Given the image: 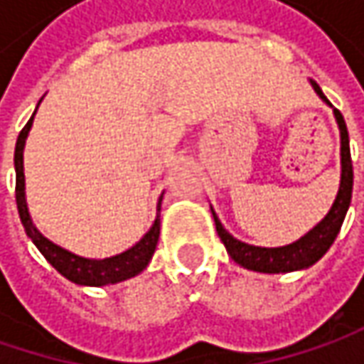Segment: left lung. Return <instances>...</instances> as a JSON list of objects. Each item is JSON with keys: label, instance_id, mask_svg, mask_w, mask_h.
I'll list each match as a JSON object with an SVG mask.
<instances>
[{"label": "left lung", "instance_id": "obj_1", "mask_svg": "<svg viewBox=\"0 0 364 364\" xmlns=\"http://www.w3.org/2000/svg\"><path fill=\"white\" fill-rule=\"evenodd\" d=\"M311 87L316 89V93L326 103H330L316 81H311ZM334 116H336L340 128V156H342V177H340L338 196H336V201L328 215L304 238H299L293 245L281 246V248H261V246L246 245V242L236 240L234 236H230L226 228L222 226V222L218 220V215L212 212L218 236L222 238L230 257L240 267L250 269V271H259V273H289V271H297V269H308L309 264H314L324 257L326 250L332 246L334 238L338 236L340 226L344 222V215H346L350 198H353V161H350L346 122L336 107H334Z\"/></svg>", "mask_w": 364, "mask_h": 364}]
</instances>
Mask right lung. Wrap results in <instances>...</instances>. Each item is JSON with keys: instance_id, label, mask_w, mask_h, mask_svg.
Wrapping results in <instances>:
<instances>
[{"instance_id": "add662e5", "label": "right lung", "mask_w": 364, "mask_h": 364, "mask_svg": "<svg viewBox=\"0 0 364 364\" xmlns=\"http://www.w3.org/2000/svg\"><path fill=\"white\" fill-rule=\"evenodd\" d=\"M32 118L28 119L22 132L18 136V142H16V152H14V165H16V203H18V213H20V220L24 224L26 234L32 238V242L36 245L40 252L44 255V259L55 267L56 271L63 277H67L73 283H79V285H91V287H102V285H109V283H118L124 279H130V277L138 275L140 271L146 269V264L154 255V248L159 242V234H161V218L156 215L152 228L144 234V238L132 246L130 250L116 255L112 259H103V261H93V259H83V257H77L69 250L60 248V246L53 245L50 240H46L38 230L34 228L32 220H30V213L26 208V198H24V142L28 130L32 126ZM163 199V198H161ZM161 199H159V212H161Z\"/></svg>"}]
</instances>
